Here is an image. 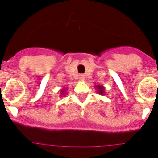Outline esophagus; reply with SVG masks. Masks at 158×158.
Instances as JSON below:
<instances>
[{"label":"esophagus","instance_id":"34e87169","mask_svg":"<svg viewBox=\"0 0 158 158\" xmlns=\"http://www.w3.org/2000/svg\"><path fill=\"white\" fill-rule=\"evenodd\" d=\"M79 79H80V80H84V79H85V75H79Z\"/></svg>","mask_w":158,"mask_h":158}]
</instances>
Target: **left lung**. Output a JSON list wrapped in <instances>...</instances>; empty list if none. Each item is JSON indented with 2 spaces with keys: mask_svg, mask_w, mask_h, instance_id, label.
<instances>
[{
  "mask_svg": "<svg viewBox=\"0 0 158 158\" xmlns=\"http://www.w3.org/2000/svg\"><path fill=\"white\" fill-rule=\"evenodd\" d=\"M95 87L96 88V91H97L99 95H105V87L102 85H95Z\"/></svg>",
  "mask_w": 158,
  "mask_h": 158,
  "instance_id": "left-lung-1",
  "label": "left lung"
}]
</instances>
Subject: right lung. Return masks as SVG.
I'll list each match as a JSON object with an SVG mask.
<instances>
[{"mask_svg":"<svg viewBox=\"0 0 158 158\" xmlns=\"http://www.w3.org/2000/svg\"><path fill=\"white\" fill-rule=\"evenodd\" d=\"M67 88H63V89L61 90V91H60V92H61L60 96H61V97H62L63 95H65V94H67Z\"/></svg>","mask_w":158,"mask_h":158,"instance_id":"right-lung-1","label":"right lung"}]
</instances>
